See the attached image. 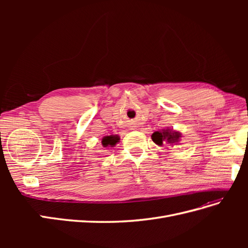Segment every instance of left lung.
Returning a JSON list of instances; mask_svg holds the SVG:
<instances>
[{
    "label": "left lung",
    "mask_w": 248,
    "mask_h": 248,
    "mask_svg": "<svg viewBox=\"0 0 248 248\" xmlns=\"http://www.w3.org/2000/svg\"><path fill=\"white\" fill-rule=\"evenodd\" d=\"M181 137L182 134L180 132L170 128H166L160 131H155L152 134V140L158 146H162L164 144L177 145V142L180 141V138Z\"/></svg>",
    "instance_id": "left-lung-1"
}]
</instances>
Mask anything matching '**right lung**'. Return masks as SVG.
I'll list each match as a JSON object with an SVG mask.
<instances>
[{
  "mask_svg": "<svg viewBox=\"0 0 248 248\" xmlns=\"http://www.w3.org/2000/svg\"><path fill=\"white\" fill-rule=\"evenodd\" d=\"M120 138L118 136H107L102 139V146L103 147H114L119 141Z\"/></svg>",
  "mask_w": 248,
  "mask_h": 248,
  "instance_id": "obj_1",
  "label": "right lung"
}]
</instances>
